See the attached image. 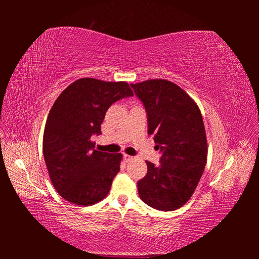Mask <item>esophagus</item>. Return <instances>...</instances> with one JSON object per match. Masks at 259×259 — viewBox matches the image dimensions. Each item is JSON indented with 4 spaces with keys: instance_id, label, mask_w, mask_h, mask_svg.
<instances>
[{
    "instance_id": "obj_1",
    "label": "esophagus",
    "mask_w": 259,
    "mask_h": 259,
    "mask_svg": "<svg viewBox=\"0 0 259 259\" xmlns=\"http://www.w3.org/2000/svg\"><path fill=\"white\" fill-rule=\"evenodd\" d=\"M133 159H134L133 156L126 155V153H124V155H123V160H124V162H129V161L133 160Z\"/></svg>"
}]
</instances>
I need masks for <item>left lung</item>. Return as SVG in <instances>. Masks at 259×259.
Wrapping results in <instances>:
<instances>
[{"instance_id": "1", "label": "left lung", "mask_w": 259, "mask_h": 259, "mask_svg": "<svg viewBox=\"0 0 259 259\" xmlns=\"http://www.w3.org/2000/svg\"><path fill=\"white\" fill-rule=\"evenodd\" d=\"M131 87L146 108L148 134L162 151L159 167L146 161L147 175L138 181L140 199L158 210H176L191 198L207 162L201 112L171 81L153 79Z\"/></svg>"}]
</instances>
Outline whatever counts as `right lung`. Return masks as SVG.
<instances>
[{
	"label": "right lung",
	"instance_id": "obj_1",
	"mask_svg": "<svg viewBox=\"0 0 259 259\" xmlns=\"http://www.w3.org/2000/svg\"><path fill=\"white\" fill-rule=\"evenodd\" d=\"M134 96L126 82L82 78L65 88L49 112L43 156L54 188L65 200L91 206L106 197L120 170L121 153L95 149L112 103Z\"/></svg>",
	"mask_w": 259,
	"mask_h": 259
}]
</instances>
